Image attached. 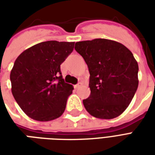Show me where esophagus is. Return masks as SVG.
Wrapping results in <instances>:
<instances>
[{
  "instance_id": "34e87169",
  "label": "esophagus",
  "mask_w": 155,
  "mask_h": 155,
  "mask_svg": "<svg viewBox=\"0 0 155 155\" xmlns=\"http://www.w3.org/2000/svg\"><path fill=\"white\" fill-rule=\"evenodd\" d=\"M81 84H82V83H81V82H79L78 84H75V85H74V87L75 88V89H77V88H79V87H80V86H81Z\"/></svg>"
}]
</instances>
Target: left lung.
<instances>
[{
    "mask_svg": "<svg viewBox=\"0 0 155 155\" xmlns=\"http://www.w3.org/2000/svg\"><path fill=\"white\" fill-rule=\"evenodd\" d=\"M74 49L89 68L91 94L83 101L95 118L110 120L126 110L139 84V66L132 52L107 39L79 41Z\"/></svg>",
    "mask_w": 155,
    "mask_h": 155,
    "instance_id": "1",
    "label": "left lung"
}]
</instances>
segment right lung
Here are the masks:
<instances>
[{
  "mask_svg": "<svg viewBox=\"0 0 155 155\" xmlns=\"http://www.w3.org/2000/svg\"><path fill=\"white\" fill-rule=\"evenodd\" d=\"M74 42L49 41L30 47L14 63L10 79L15 101L29 117L50 121L64 113L73 85L65 83L61 64Z\"/></svg>",
  "mask_w": 155,
  "mask_h": 155,
  "instance_id": "obj_1",
  "label": "right lung"
}]
</instances>
